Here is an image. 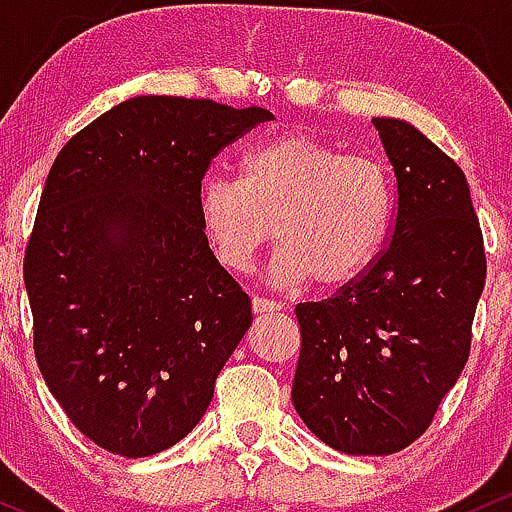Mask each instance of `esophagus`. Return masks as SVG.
<instances>
[{
  "instance_id": "34e87169",
  "label": "esophagus",
  "mask_w": 512,
  "mask_h": 512,
  "mask_svg": "<svg viewBox=\"0 0 512 512\" xmlns=\"http://www.w3.org/2000/svg\"><path fill=\"white\" fill-rule=\"evenodd\" d=\"M251 309H254L256 314H275V312H280V304L275 302V300H268V297H254V300H251Z\"/></svg>"
}]
</instances>
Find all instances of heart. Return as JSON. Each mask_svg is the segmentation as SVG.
Segmentation results:
<instances>
[{"mask_svg":"<svg viewBox=\"0 0 512 512\" xmlns=\"http://www.w3.org/2000/svg\"><path fill=\"white\" fill-rule=\"evenodd\" d=\"M198 217L212 254L229 273L251 271L275 239L271 280H314L331 290L372 266L394 217L392 174L380 159L343 154L304 132L258 142L239 162V179L200 183Z\"/></svg>","mask_w":512,"mask_h":512,"instance_id":"b5f03b06","label":"heart"}]
</instances>
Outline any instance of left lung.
<instances>
[{
    "label": "left lung",
    "mask_w": 512,
    "mask_h": 512,
    "mask_svg": "<svg viewBox=\"0 0 512 512\" xmlns=\"http://www.w3.org/2000/svg\"><path fill=\"white\" fill-rule=\"evenodd\" d=\"M372 125L396 176L389 244L329 300L295 307L292 404L346 455H392L426 433L467 365L486 280L464 171L404 120Z\"/></svg>",
    "instance_id": "8db88e82"
}]
</instances>
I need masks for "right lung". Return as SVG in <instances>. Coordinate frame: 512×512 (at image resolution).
Masks as SVG:
<instances>
[{
  "label": "right lung",
  "mask_w": 512,
  "mask_h": 512,
  "mask_svg": "<svg viewBox=\"0 0 512 512\" xmlns=\"http://www.w3.org/2000/svg\"><path fill=\"white\" fill-rule=\"evenodd\" d=\"M273 113L135 96L57 154L26 246L33 350L67 418L113 455L176 445L208 411L251 300L200 227L210 162Z\"/></svg>",
  "instance_id": "right-lung-1"
}]
</instances>
